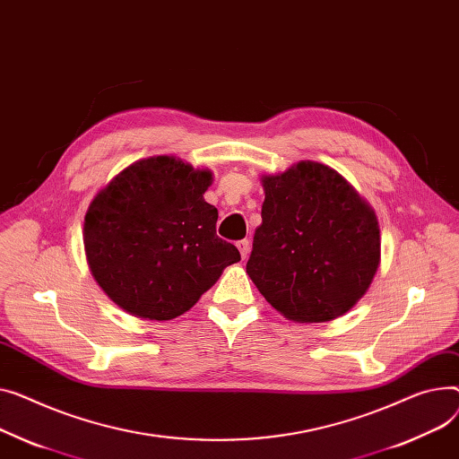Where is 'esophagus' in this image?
<instances>
[{"label":"esophagus","instance_id":"esophagus-1","mask_svg":"<svg viewBox=\"0 0 459 459\" xmlns=\"http://www.w3.org/2000/svg\"><path fill=\"white\" fill-rule=\"evenodd\" d=\"M236 247H238V251H239V255H241V258L246 260L247 256H249V251H251V243H249V239H241V241H238L236 243Z\"/></svg>","mask_w":459,"mask_h":459}]
</instances>
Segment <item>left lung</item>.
<instances>
[{"mask_svg": "<svg viewBox=\"0 0 459 459\" xmlns=\"http://www.w3.org/2000/svg\"><path fill=\"white\" fill-rule=\"evenodd\" d=\"M262 225L247 274L271 307L293 323L347 314L380 264L377 213L328 166L300 160L262 175Z\"/></svg>", "mask_w": 459, "mask_h": 459, "instance_id": "left-lung-1", "label": "left lung"}]
</instances>
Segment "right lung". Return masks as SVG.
Listing matches in <instances>:
<instances>
[{
	"instance_id": "right-lung-1",
	"label": "right lung",
	"mask_w": 459,
	"mask_h": 459,
	"mask_svg": "<svg viewBox=\"0 0 459 459\" xmlns=\"http://www.w3.org/2000/svg\"><path fill=\"white\" fill-rule=\"evenodd\" d=\"M210 185V169L159 155L133 162L91 199L82 229L88 267L121 310L175 319L239 262L216 234L218 208L203 197Z\"/></svg>"
}]
</instances>
